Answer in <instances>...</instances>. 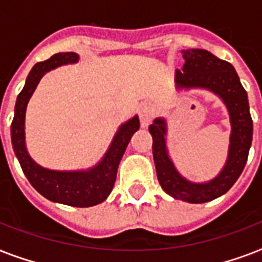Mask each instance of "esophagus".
Segmentation results:
<instances>
[{
  "label": "esophagus",
  "mask_w": 262,
  "mask_h": 262,
  "mask_svg": "<svg viewBox=\"0 0 262 262\" xmlns=\"http://www.w3.org/2000/svg\"><path fill=\"white\" fill-rule=\"evenodd\" d=\"M152 117H154V107L152 104H143V106L139 108V118H140V125L141 127H147L151 122Z\"/></svg>",
  "instance_id": "esophagus-1"
}]
</instances>
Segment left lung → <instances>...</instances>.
<instances>
[{
  "label": "left lung",
  "mask_w": 262,
  "mask_h": 262,
  "mask_svg": "<svg viewBox=\"0 0 262 262\" xmlns=\"http://www.w3.org/2000/svg\"><path fill=\"white\" fill-rule=\"evenodd\" d=\"M185 59L182 71L175 72L178 90L204 88L216 94L226 104L231 122L228 158L220 174L209 182L194 183L177 171L166 147L167 125L163 118H156L151 126L152 154L156 175L167 194L191 204L208 203L227 193L239 178L248 162L253 139V121L249 111L248 94L231 63L201 49L182 50Z\"/></svg>",
  "instance_id": "obj_1"
}]
</instances>
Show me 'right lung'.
Returning <instances> with one entry per match:
<instances>
[{
    "mask_svg": "<svg viewBox=\"0 0 262 262\" xmlns=\"http://www.w3.org/2000/svg\"><path fill=\"white\" fill-rule=\"evenodd\" d=\"M77 61L79 55L76 53H58L43 62H38L32 68L27 77L24 88L16 100L14 117L10 125V137L13 151L17 156L23 172L43 197L54 203L85 208L100 204L111 193L117 178L118 164L126 151L132 136L139 130L140 121L139 117L135 115L127 122L122 123L115 133L106 155L92 168L80 171H54L35 163L28 155L26 147L24 122L28 100L46 72L61 65L76 63Z\"/></svg>",
    "mask_w": 262,
    "mask_h": 262,
    "instance_id": "add662e5",
    "label": "right lung"
}]
</instances>
